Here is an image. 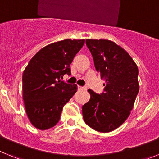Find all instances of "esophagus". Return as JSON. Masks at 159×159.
Listing matches in <instances>:
<instances>
[{
    "mask_svg": "<svg viewBox=\"0 0 159 159\" xmlns=\"http://www.w3.org/2000/svg\"><path fill=\"white\" fill-rule=\"evenodd\" d=\"M78 88L80 90H87L86 88H84V87H81V86H78Z\"/></svg>",
    "mask_w": 159,
    "mask_h": 159,
    "instance_id": "34e87169",
    "label": "esophagus"
}]
</instances>
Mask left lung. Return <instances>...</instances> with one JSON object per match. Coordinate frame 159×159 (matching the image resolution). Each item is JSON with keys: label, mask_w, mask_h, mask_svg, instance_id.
Here are the masks:
<instances>
[{"label": "left lung", "mask_w": 159, "mask_h": 159, "mask_svg": "<svg viewBox=\"0 0 159 159\" xmlns=\"http://www.w3.org/2000/svg\"><path fill=\"white\" fill-rule=\"evenodd\" d=\"M86 44L106 83L101 95L88 89L91 98L82 107L83 118L96 131L111 132L126 121L133 109L139 90V69L130 55L111 40L87 39Z\"/></svg>", "instance_id": "left-lung-1"}]
</instances>
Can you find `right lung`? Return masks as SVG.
Here are the masks:
<instances>
[{
    "mask_svg": "<svg viewBox=\"0 0 159 159\" xmlns=\"http://www.w3.org/2000/svg\"><path fill=\"white\" fill-rule=\"evenodd\" d=\"M85 40L50 43L38 52L23 73V99L29 121L39 130H48L60 120L64 105L77 92L76 84L60 80L71 75L70 64Z\"/></svg>",
    "mask_w": 159,
    "mask_h": 159,
    "instance_id": "add662e5",
    "label": "right lung"
}]
</instances>
